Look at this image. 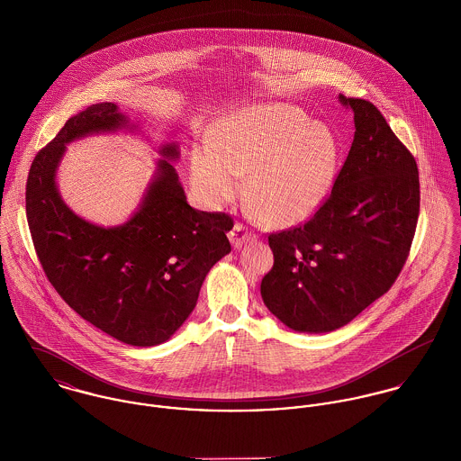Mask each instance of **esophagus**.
Wrapping results in <instances>:
<instances>
[{"mask_svg":"<svg viewBox=\"0 0 461 461\" xmlns=\"http://www.w3.org/2000/svg\"><path fill=\"white\" fill-rule=\"evenodd\" d=\"M229 238H230V241H232L234 249H240V247H243L250 238H254V232H252L249 227H245L243 223H236L234 229L230 230Z\"/></svg>","mask_w":461,"mask_h":461,"instance_id":"34e87169","label":"esophagus"}]
</instances>
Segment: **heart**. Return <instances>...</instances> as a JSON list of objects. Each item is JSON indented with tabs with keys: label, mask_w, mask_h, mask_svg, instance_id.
<instances>
[{
	"label": "heart",
	"mask_w": 461,
	"mask_h": 461,
	"mask_svg": "<svg viewBox=\"0 0 461 461\" xmlns=\"http://www.w3.org/2000/svg\"><path fill=\"white\" fill-rule=\"evenodd\" d=\"M339 163L335 136L312 126L298 108L287 104L252 106L202 141L192 154V176L209 203H225L243 190L259 220L289 227L312 216L333 185Z\"/></svg>",
	"instance_id": "1"
}]
</instances>
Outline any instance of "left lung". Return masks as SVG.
Returning <instances> with one entry per match:
<instances>
[{"label":"left lung","mask_w":461,"mask_h":461,"mask_svg":"<svg viewBox=\"0 0 461 461\" xmlns=\"http://www.w3.org/2000/svg\"><path fill=\"white\" fill-rule=\"evenodd\" d=\"M339 99L355 113V138L331 192L307 221L267 236L264 303L296 331L340 329L384 296L419 220L415 158L373 103Z\"/></svg>","instance_id":"left-lung-1"}]
</instances>
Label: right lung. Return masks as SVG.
Wrapping results in <instances>:
<instances>
[{
    "mask_svg": "<svg viewBox=\"0 0 461 461\" xmlns=\"http://www.w3.org/2000/svg\"><path fill=\"white\" fill-rule=\"evenodd\" d=\"M124 124L113 103L70 117L30 167L26 218L42 269L72 311L117 340L156 346L195 309L205 275L230 252L227 232L234 220L188 205L167 159L128 223L103 229L76 216L55 185L66 143ZM161 152L179 156L174 145Z\"/></svg>",
    "mask_w": 461,
    "mask_h": 461,
    "instance_id": "1",
    "label": "right lung"
}]
</instances>
